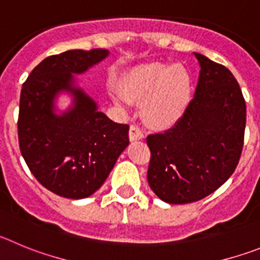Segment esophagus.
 Returning <instances> with one entry per match:
<instances>
[{
    "mask_svg": "<svg viewBox=\"0 0 260 260\" xmlns=\"http://www.w3.org/2000/svg\"><path fill=\"white\" fill-rule=\"evenodd\" d=\"M144 139V132L140 129L137 125L132 124L129 128V140L131 141H137V140Z\"/></svg>",
    "mask_w": 260,
    "mask_h": 260,
    "instance_id": "obj_1",
    "label": "esophagus"
}]
</instances>
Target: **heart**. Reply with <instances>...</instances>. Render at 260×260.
<instances>
[{"instance_id":"1","label":"heart","mask_w":260,"mask_h":260,"mask_svg":"<svg viewBox=\"0 0 260 260\" xmlns=\"http://www.w3.org/2000/svg\"><path fill=\"white\" fill-rule=\"evenodd\" d=\"M123 95L142 102L147 124L156 128L174 125L185 113L191 98V79L181 64L149 62L133 67L123 80Z\"/></svg>"}]
</instances>
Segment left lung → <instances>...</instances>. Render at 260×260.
Returning <instances> with one entry per match:
<instances>
[{
	"label": "left lung",
	"instance_id": "8db88e82",
	"mask_svg": "<svg viewBox=\"0 0 260 260\" xmlns=\"http://www.w3.org/2000/svg\"><path fill=\"white\" fill-rule=\"evenodd\" d=\"M194 55L201 66L194 98L174 127L146 139L149 185L174 205L196 202L220 188L244 147L246 104L237 80L223 64Z\"/></svg>",
	"mask_w": 260,
	"mask_h": 260
}]
</instances>
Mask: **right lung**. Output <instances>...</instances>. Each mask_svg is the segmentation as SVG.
<instances>
[{"instance_id": "right-lung-1", "label": "right lung", "mask_w": 260, "mask_h": 260, "mask_svg": "<svg viewBox=\"0 0 260 260\" xmlns=\"http://www.w3.org/2000/svg\"><path fill=\"white\" fill-rule=\"evenodd\" d=\"M107 55L106 49L50 55L23 84L18 118L20 153L37 181L60 197L92 196L129 144V125L98 111L94 100L75 84L74 75L83 74ZM60 91H69L74 101L58 116L54 100Z\"/></svg>"}]
</instances>
